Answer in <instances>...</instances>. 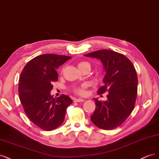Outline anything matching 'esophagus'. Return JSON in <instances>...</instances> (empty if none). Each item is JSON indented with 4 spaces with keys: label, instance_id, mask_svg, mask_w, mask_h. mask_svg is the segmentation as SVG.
<instances>
[{
    "label": "esophagus",
    "instance_id": "obj_1",
    "mask_svg": "<svg viewBox=\"0 0 159 159\" xmlns=\"http://www.w3.org/2000/svg\"><path fill=\"white\" fill-rule=\"evenodd\" d=\"M84 101V99H82V98H77V99H75V102H83Z\"/></svg>",
    "mask_w": 159,
    "mask_h": 159
}]
</instances>
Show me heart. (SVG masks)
I'll use <instances>...</instances> for the list:
<instances>
[{
	"label": "heart",
	"mask_w": 159,
	"mask_h": 159,
	"mask_svg": "<svg viewBox=\"0 0 159 159\" xmlns=\"http://www.w3.org/2000/svg\"><path fill=\"white\" fill-rule=\"evenodd\" d=\"M86 64H89V63L85 62V61H82V62H80V63H79L78 66H83V65H86ZM86 87H87V85H86V84H83V85H81L80 86L77 87V88L75 89L74 92H75V93L76 94H79V95H81V96L84 95L85 93H86Z\"/></svg>",
	"instance_id": "1"
}]
</instances>
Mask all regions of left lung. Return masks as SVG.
I'll return each mask as SVG.
<instances>
[{
    "mask_svg": "<svg viewBox=\"0 0 159 159\" xmlns=\"http://www.w3.org/2000/svg\"><path fill=\"white\" fill-rule=\"evenodd\" d=\"M84 56L98 59L103 63L106 75L98 94L108 93L106 101L94 98L96 109L90 120L100 129H115L134 109L138 84L134 65L124 55L108 49L98 50Z\"/></svg>",
    "mask_w": 159,
    "mask_h": 159,
    "instance_id": "1",
    "label": "left lung"
}]
</instances>
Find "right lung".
Instances as JSON below:
<instances>
[{
	"instance_id": "obj_1",
	"label": "right lung",
	"mask_w": 159,
	"mask_h": 159,
	"mask_svg": "<svg viewBox=\"0 0 159 159\" xmlns=\"http://www.w3.org/2000/svg\"><path fill=\"white\" fill-rule=\"evenodd\" d=\"M71 57L55 54L37 56L25 65L19 79L18 93L25 114L34 124L46 131L63 124L66 109L73 100L62 94H50L53 83L58 80L57 69Z\"/></svg>"
}]
</instances>
